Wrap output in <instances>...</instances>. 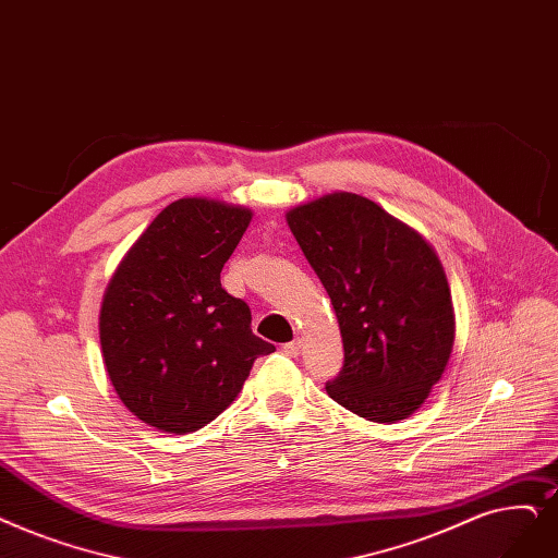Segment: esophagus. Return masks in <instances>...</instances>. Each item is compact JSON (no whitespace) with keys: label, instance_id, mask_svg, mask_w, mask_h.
I'll list each match as a JSON object with an SVG mask.
<instances>
[{"label":"esophagus","instance_id":"esophagus-1","mask_svg":"<svg viewBox=\"0 0 558 558\" xmlns=\"http://www.w3.org/2000/svg\"><path fill=\"white\" fill-rule=\"evenodd\" d=\"M301 339H294V342H287L284 347H282V351H284V355H289V357H296L299 353H301Z\"/></svg>","mask_w":558,"mask_h":558}]
</instances>
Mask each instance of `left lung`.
I'll return each mask as SVG.
<instances>
[{
  "mask_svg": "<svg viewBox=\"0 0 558 558\" xmlns=\"http://www.w3.org/2000/svg\"><path fill=\"white\" fill-rule=\"evenodd\" d=\"M287 223L342 332L344 367L326 392L369 422L410 417L442 378L456 335L449 282L433 246L349 191L289 209Z\"/></svg>",
  "mask_w": 558,
  "mask_h": 558,
  "instance_id": "obj_1",
  "label": "left lung"
}]
</instances>
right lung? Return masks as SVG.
<instances>
[{
  "label": "right lung",
  "mask_w": 558,
  "mask_h": 558,
  "mask_svg": "<svg viewBox=\"0 0 558 558\" xmlns=\"http://www.w3.org/2000/svg\"><path fill=\"white\" fill-rule=\"evenodd\" d=\"M253 211L180 198L157 214L111 276L100 344L116 395L163 433L198 430L236 399L259 355L251 307L221 287Z\"/></svg>",
  "instance_id": "add662e5"
}]
</instances>
